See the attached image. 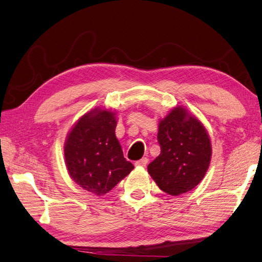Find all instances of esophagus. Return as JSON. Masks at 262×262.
Wrapping results in <instances>:
<instances>
[{"label":"esophagus","mask_w":262,"mask_h":262,"mask_svg":"<svg viewBox=\"0 0 262 262\" xmlns=\"http://www.w3.org/2000/svg\"><path fill=\"white\" fill-rule=\"evenodd\" d=\"M148 164V159L146 158V157H143V158H141L140 160H138L135 162V165L138 166V167H144Z\"/></svg>","instance_id":"esophagus-1"}]
</instances>
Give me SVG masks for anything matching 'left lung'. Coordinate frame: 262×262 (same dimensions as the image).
Instances as JSON below:
<instances>
[{
    "instance_id": "obj_1",
    "label": "left lung",
    "mask_w": 262,
    "mask_h": 262,
    "mask_svg": "<svg viewBox=\"0 0 262 262\" xmlns=\"http://www.w3.org/2000/svg\"><path fill=\"white\" fill-rule=\"evenodd\" d=\"M157 138L161 151L148 165V172L165 193H187L210 166L212 146L206 129L187 110L177 106L159 122Z\"/></svg>"
}]
</instances>
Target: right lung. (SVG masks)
Returning a JSON list of instances; mask_svg holds the SVG:
<instances>
[{
  "label": "right lung",
  "mask_w": 262,
  "mask_h": 262,
  "mask_svg": "<svg viewBox=\"0 0 262 262\" xmlns=\"http://www.w3.org/2000/svg\"><path fill=\"white\" fill-rule=\"evenodd\" d=\"M115 127V113L96 107L77 121L63 147L74 182L98 196L106 194L135 168L123 157Z\"/></svg>",
  "instance_id": "obj_1"
}]
</instances>
